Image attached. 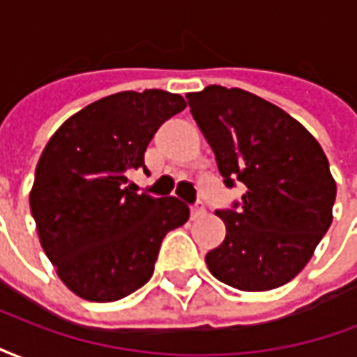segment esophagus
<instances>
[{"label": "esophagus", "mask_w": 357, "mask_h": 357, "mask_svg": "<svg viewBox=\"0 0 357 357\" xmlns=\"http://www.w3.org/2000/svg\"><path fill=\"white\" fill-rule=\"evenodd\" d=\"M201 216H204V204H202L201 201H197L193 206H191V218L197 220V218H201Z\"/></svg>", "instance_id": "1"}]
</instances>
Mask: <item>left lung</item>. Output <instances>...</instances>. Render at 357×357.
I'll list each match as a JSON object with an SVG mask.
<instances>
[{
  "mask_svg": "<svg viewBox=\"0 0 357 357\" xmlns=\"http://www.w3.org/2000/svg\"><path fill=\"white\" fill-rule=\"evenodd\" d=\"M187 102L225 187H247L231 208L216 210L227 233L206 255L210 273L250 292L289 283L333 222L337 183L321 145L284 110L245 89L208 86L187 93Z\"/></svg>",
  "mask_w": 357,
  "mask_h": 357,
  "instance_id": "obj_1",
  "label": "left lung"
}]
</instances>
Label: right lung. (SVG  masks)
Wrapping results in <instances>:
<instances>
[{
    "label": "right lung",
    "instance_id": "right-lung-1",
    "mask_svg": "<svg viewBox=\"0 0 357 357\" xmlns=\"http://www.w3.org/2000/svg\"><path fill=\"white\" fill-rule=\"evenodd\" d=\"M162 89L122 91L76 112L36 166L30 210L61 281L91 302H114L147 283L166 233L189 220L176 197L135 193L128 174L145 166L160 126L185 109Z\"/></svg>",
    "mask_w": 357,
    "mask_h": 357
}]
</instances>
